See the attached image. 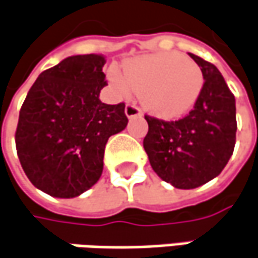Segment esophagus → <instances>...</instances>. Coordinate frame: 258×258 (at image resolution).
<instances>
[{"label": "esophagus", "instance_id": "1", "mask_svg": "<svg viewBox=\"0 0 258 258\" xmlns=\"http://www.w3.org/2000/svg\"><path fill=\"white\" fill-rule=\"evenodd\" d=\"M125 115L128 118H134V117H141L143 115V112H141V109L136 104H133V102H130L125 105Z\"/></svg>", "mask_w": 258, "mask_h": 258}]
</instances>
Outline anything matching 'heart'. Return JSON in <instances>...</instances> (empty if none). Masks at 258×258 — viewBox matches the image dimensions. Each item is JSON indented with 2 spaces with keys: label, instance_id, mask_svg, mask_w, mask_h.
<instances>
[{
  "label": "heart",
  "instance_id": "1",
  "mask_svg": "<svg viewBox=\"0 0 258 258\" xmlns=\"http://www.w3.org/2000/svg\"><path fill=\"white\" fill-rule=\"evenodd\" d=\"M108 78L119 95L139 92L144 107L163 118H177L189 112L205 82L199 64L174 51L131 59L124 64V75L111 68Z\"/></svg>",
  "mask_w": 258,
  "mask_h": 258
}]
</instances>
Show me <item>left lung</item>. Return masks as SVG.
Segmentation results:
<instances>
[{"instance_id":"left-lung-1","label":"left lung","mask_w":258,"mask_h":258,"mask_svg":"<svg viewBox=\"0 0 258 258\" xmlns=\"http://www.w3.org/2000/svg\"><path fill=\"white\" fill-rule=\"evenodd\" d=\"M204 73V89L194 109L177 121L144 115L143 140L151 167L177 189H195L217 177L232 156L235 98L215 64L189 53Z\"/></svg>"}]
</instances>
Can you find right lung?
Wrapping results in <instances>:
<instances>
[{
  "mask_svg": "<svg viewBox=\"0 0 258 258\" xmlns=\"http://www.w3.org/2000/svg\"><path fill=\"white\" fill-rule=\"evenodd\" d=\"M101 54H78L39 75L16 131L21 167L44 194L75 198L99 180L108 139L127 127L125 104L101 102Z\"/></svg>",
  "mask_w": 258,
  "mask_h": 258,
  "instance_id": "1",
  "label": "right lung"
}]
</instances>
